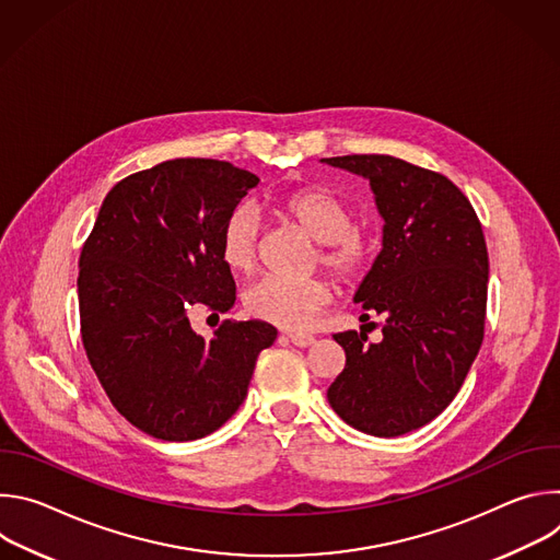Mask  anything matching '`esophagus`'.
Returning a JSON list of instances; mask_svg holds the SVG:
<instances>
[{
    "instance_id": "obj_1",
    "label": "esophagus",
    "mask_w": 560,
    "mask_h": 560,
    "mask_svg": "<svg viewBox=\"0 0 560 560\" xmlns=\"http://www.w3.org/2000/svg\"><path fill=\"white\" fill-rule=\"evenodd\" d=\"M285 339L296 346V348H310L314 343V337L312 335H305V332H288Z\"/></svg>"
}]
</instances>
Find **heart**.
<instances>
[{"instance_id":"heart-1","label":"heart","mask_w":560,"mask_h":560,"mask_svg":"<svg viewBox=\"0 0 560 560\" xmlns=\"http://www.w3.org/2000/svg\"><path fill=\"white\" fill-rule=\"evenodd\" d=\"M277 210L301 225L318 242V261L343 285H357L376 261V236L354 225L352 206L322 186H299L277 197ZM259 214L253 206H236L219 232V257L230 272L248 275L257 264ZM335 294V285L324 277L283 279L266 277L244 294L248 314L283 330H307L316 314Z\"/></svg>"}]
</instances>
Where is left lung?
<instances>
[{"mask_svg": "<svg viewBox=\"0 0 560 560\" xmlns=\"http://www.w3.org/2000/svg\"><path fill=\"white\" fill-rule=\"evenodd\" d=\"M370 179L383 250L354 301L383 316V341L335 335L346 368L332 410L372 436H401L436 419L458 394L486 332L488 246L469 199L441 173L389 154L324 159ZM370 318V314H363Z\"/></svg>", "mask_w": 560, "mask_h": 560, "instance_id": "1", "label": "left lung"}]
</instances>
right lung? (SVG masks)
I'll use <instances>...</instances> for the list:
<instances>
[{
	"mask_svg": "<svg viewBox=\"0 0 560 560\" xmlns=\"http://www.w3.org/2000/svg\"><path fill=\"white\" fill-rule=\"evenodd\" d=\"M259 177L217 159H171L121 179L79 257L86 357L115 410L162 441H195L244 404L264 322H225L206 341L190 312L234 305L219 232Z\"/></svg>",
	"mask_w": 560,
	"mask_h": 560,
	"instance_id": "obj_1",
	"label": "right lung"
}]
</instances>
